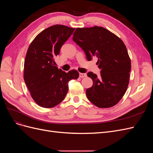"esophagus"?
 Wrapping results in <instances>:
<instances>
[{
    "instance_id": "obj_1",
    "label": "esophagus",
    "mask_w": 153,
    "mask_h": 153,
    "mask_svg": "<svg viewBox=\"0 0 153 153\" xmlns=\"http://www.w3.org/2000/svg\"><path fill=\"white\" fill-rule=\"evenodd\" d=\"M79 76L80 78H84V77H86L87 75L85 73H79Z\"/></svg>"
}]
</instances>
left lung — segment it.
I'll use <instances>...</instances> for the list:
<instances>
[{
  "label": "left lung",
  "instance_id": "obj_1",
  "mask_svg": "<svg viewBox=\"0 0 153 153\" xmlns=\"http://www.w3.org/2000/svg\"><path fill=\"white\" fill-rule=\"evenodd\" d=\"M73 40L84 51L88 61L96 57V64L101 69L99 77L92 72L87 73L93 81L92 86L86 90L88 100L99 108L115 105L127 90L131 67L123 41L98 26L76 28Z\"/></svg>",
  "mask_w": 153,
  "mask_h": 153
}]
</instances>
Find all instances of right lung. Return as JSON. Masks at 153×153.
I'll return each instance as SVG.
<instances>
[{
    "instance_id": "obj_1",
    "label": "right lung",
    "mask_w": 153,
    "mask_h": 153,
    "mask_svg": "<svg viewBox=\"0 0 153 153\" xmlns=\"http://www.w3.org/2000/svg\"><path fill=\"white\" fill-rule=\"evenodd\" d=\"M75 30L62 25L45 29L32 41L24 62V78L31 97L43 108H52L64 100L68 91V82L77 79L79 73H68L58 69L54 59L63 44Z\"/></svg>"
}]
</instances>
